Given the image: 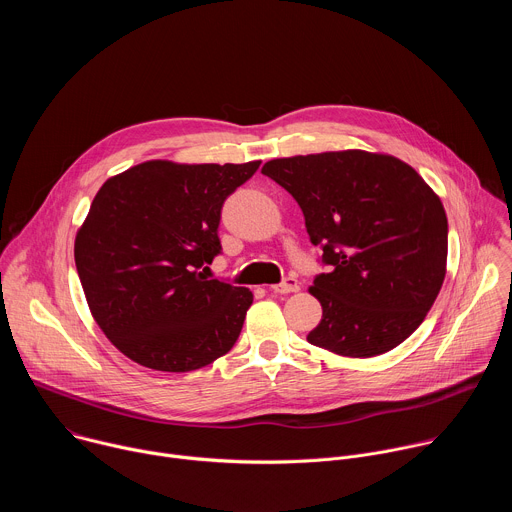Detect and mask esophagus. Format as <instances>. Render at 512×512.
Segmentation results:
<instances>
[{
  "instance_id": "esophagus-1",
  "label": "esophagus",
  "mask_w": 512,
  "mask_h": 512,
  "mask_svg": "<svg viewBox=\"0 0 512 512\" xmlns=\"http://www.w3.org/2000/svg\"><path fill=\"white\" fill-rule=\"evenodd\" d=\"M298 289H300V283L296 277H285L281 283L271 285L273 294H294V291H298Z\"/></svg>"
}]
</instances>
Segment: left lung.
Listing matches in <instances>:
<instances>
[{
  "label": "left lung",
  "mask_w": 512,
  "mask_h": 512,
  "mask_svg": "<svg viewBox=\"0 0 512 512\" xmlns=\"http://www.w3.org/2000/svg\"><path fill=\"white\" fill-rule=\"evenodd\" d=\"M261 172L296 198L330 267L310 287L322 320L308 342L369 358L407 340L446 277L440 196L409 164L362 150L279 158Z\"/></svg>",
  "instance_id": "1"
}]
</instances>
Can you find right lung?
<instances>
[{
	"label": "right lung",
	"instance_id": "obj_1",
	"mask_svg": "<svg viewBox=\"0 0 512 512\" xmlns=\"http://www.w3.org/2000/svg\"><path fill=\"white\" fill-rule=\"evenodd\" d=\"M259 164L152 160L97 192L77 233V271L95 322L141 367L188 373L235 346L253 294L204 271L223 249L225 200Z\"/></svg>",
	"mask_w": 512,
	"mask_h": 512
}]
</instances>
